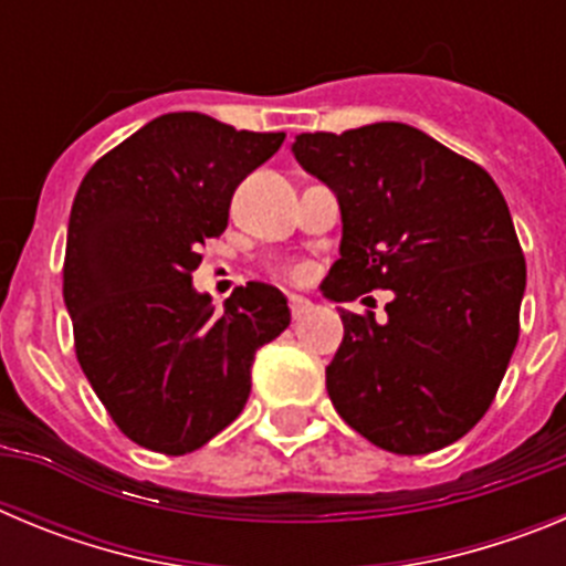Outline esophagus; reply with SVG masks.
Wrapping results in <instances>:
<instances>
[{
  "label": "esophagus",
  "instance_id": "esophagus-1",
  "mask_svg": "<svg viewBox=\"0 0 566 566\" xmlns=\"http://www.w3.org/2000/svg\"><path fill=\"white\" fill-rule=\"evenodd\" d=\"M289 308H292L294 319H303L306 314L314 312V303L306 297H300V294H292V297H289Z\"/></svg>",
  "mask_w": 566,
  "mask_h": 566
}]
</instances>
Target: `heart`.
<instances>
[{
	"label": "heart",
	"mask_w": 566,
	"mask_h": 566,
	"mask_svg": "<svg viewBox=\"0 0 566 566\" xmlns=\"http://www.w3.org/2000/svg\"><path fill=\"white\" fill-rule=\"evenodd\" d=\"M286 277L289 280H306V269H303V266L286 269Z\"/></svg>",
	"instance_id": "obj_1"
}]
</instances>
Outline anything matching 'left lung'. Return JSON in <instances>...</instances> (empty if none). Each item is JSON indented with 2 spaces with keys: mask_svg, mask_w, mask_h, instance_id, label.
<instances>
[{
  "mask_svg": "<svg viewBox=\"0 0 566 566\" xmlns=\"http://www.w3.org/2000/svg\"><path fill=\"white\" fill-rule=\"evenodd\" d=\"M292 153L343 218L323 294L394 292L385 323L339 308L334 408L382 451L457 442L490 408L518 339L527 266L504 195L479 164L399 122L303 133Z\"/></svg>",
  "mask_w": 566,
  "mask_h": 566,
  "instance_id": "8db88e82",
  "label": "left lung"
}]
</instances>
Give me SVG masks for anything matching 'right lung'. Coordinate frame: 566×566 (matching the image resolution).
Masks as SVG:
<instances>
[{"instance_id": "1", "label": "right lung", "mask_w": 566, "mask_h": 566, "mask_svg": "<svg viewBox=\"0 0 566 566\" xmlns=\"http://www.w3.org/2000/svg\"><path fill=\"white\" fill-rule=\"evenodd\" d=\"M283 138L167 113L84 175L67 223L64 306L84 377L142 448L181 457L234 422L254 352L292 319L266 283L234 289L221 314L192 286L198 249L227 229L238 184Z\"/></svg>"}]
</instances>
